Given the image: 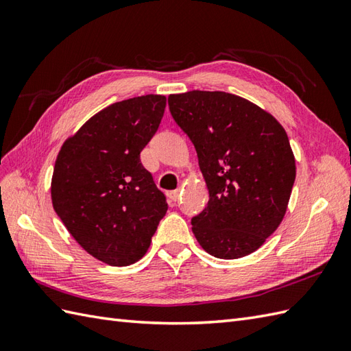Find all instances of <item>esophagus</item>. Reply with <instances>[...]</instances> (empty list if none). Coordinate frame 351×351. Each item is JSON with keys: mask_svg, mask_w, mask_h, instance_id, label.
I'll use <instances>...</instances> for the list:
<instances>
[{"mask_svg": "<svg viewBox=\"0 0 351 351\" xmlns=\"http://www.w3.org/2000/svg\"><path fill=\"white\" fill-rule=\"evenodd\" d=\"M167 196L170 197V200H173V202H176L178 199H180L181 196V190H171L167 193Z\"/></svg>", "mask_w": 351, "mask_h": 351, "instance_id": "34e87169", "label": "esophagus"}]
</instances>
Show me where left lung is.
Instances as JSON below:
<instances>
[{"label":"left lung","instance_id":"8db88e82","mask_svg":"<svg viewBox=\"0 0 351 351\" xmlns=\"http://www.w3.org/2000/svg\"><path fill=\"white\" fill-rule=\"evenodd\" d=\"M175 122L190 137L210 200L191 219L205 252L237 259L258 250L287 213L295 160L283 126L265 110L226 92L169 96Z\"/></svg>","mask_w":351,"mask_h":351}]
</instances>
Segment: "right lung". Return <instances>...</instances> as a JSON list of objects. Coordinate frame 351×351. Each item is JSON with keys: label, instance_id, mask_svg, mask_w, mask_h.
<instances>
[{"label": "right lung", "instance_id": "right-lung-1", "mask_svg": "<svg viewBox=\"0 0 351 351\" xmlns=\"http://www.w3.org/2000/svg\"><path fill=\"white\" fill-rule=\"evenodd\" d=\"M164 108L162 95L111 104L66 140L57 155L52 206L81 247L108 265L137 263L166 215V196L140 161Z\"/></svg>", "mask_w": 351, "mask_h": 351}]
</instances>
